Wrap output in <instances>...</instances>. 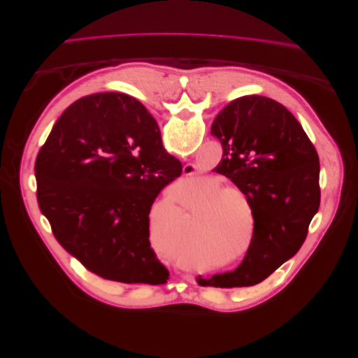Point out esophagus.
I'll return each instance as SVG.
<instances>
[{
    "instance_id": "esophagus-1",
    "label": "esophagus",
    "mask_w": 358,
    "mask_h": 358,
    "mask_svg": "<svg viewBox=\"0 0 358 358\" xmlns=\"http://www.w3.org/2000/svg\"><path fill=\"white\" fill-rule=\"evenodd\" d=\"M182 172H183L185 176H192L194 172H195V167H194V164H185L183 169H182Z\"/></svg>"
}]
</instances>
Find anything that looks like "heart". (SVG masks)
Wrapping results in <instances>:
<instances>
[{"mask_svg": "<svg viewBox=\"0 0 358 358\" xmlns=\"http://www.w3.org/2000/svg\"><path fill=\"white\" fill-rule=\"evenodd\" d=\"M220 182L221 179L215 176H211L207 179L206 188H208V191L203 192V195H201L199 203L201 206H206L208 203L207 213L211 221H214V224H217V227H223L241 218L239 201L233 198L231 195H236L237 198H246V196L237 185L230 182L218 185Z\"/></svg>", "mask_w": 358, "mask_h": 358, "instance_id": "1", "label": "heart"}]
</instances>
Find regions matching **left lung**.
<instances>
[{
  "label": "left lung",
  "instance_id": "obj_1",
  "mask_svg": "<svg viewBox=\"0 0 358 358\" xmlns=\"http://www.w3.org/2000/svg\"><path fill=\"white\" fill-rule=\"evenodd\" d=\"M211 134L223 145L214 170L246 195L255 226L239 266L196 281L221 288L255 285L293 258L308 236L320 203L319 157L293 113L264 96L230 101Z\"/></svg>",
  "mask_w": 358,
  "mask_h": 358
}]
</instances>
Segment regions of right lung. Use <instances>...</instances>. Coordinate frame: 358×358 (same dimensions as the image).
<instances>
[{
	"mask_svg": "<svg viewBox=\"0 0 358 358\" xmlns=\"http://www.w3.org/2000/svg\"><path fill=\"white\" fill-rule=\"evenodd\" d=\"M180 173L141 101L96 93L68 106L41 148L38 203L58 243L93 274L164 284L169 272L151 249L148 214Z\"/></svg>",
	"mask_w": 358,
	"mask_h": 358,
	"instance_id": "obj_1",
	"label": "right lung"
}]
</instances>
